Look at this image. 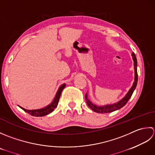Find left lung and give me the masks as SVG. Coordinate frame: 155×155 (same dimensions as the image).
Returning a JSON list of instances; mask_svg holds the SVG:
<instances>
[{
  "label": "left lung",
  "instance_id": "1",
  "mask_svg": "<svg viewBox=\"0 0 155 155\" xmlns=\"http://www.w3.org/2000/svg\"><path fill=\"white\" fill-rule=\"evenodd\" d=\"M132 59H133L134 61V81L133 83V85L131 87V88L129 90L128 92L126 94V95L123 97V98L118 101V102H116L115 104H110V105H105V106H96V104H94L92 102H91L89 100V99L87 98V94L85 96V98H86V103L87 104V106L90 107V108L93 110V111L96 112L97 113H109V112H112L115 111V110H117L120 108H122L123 106H124L126 105V104L128 102V101L129 99L130 98V97L132 96V94H133L134 91L135 90L136 87H137V81H138V74H137V58H136V55L134 54V52L132 53Z\"/></svg>",
  "mask_w": 155,
  "mask_h": 155
}]
</instances>
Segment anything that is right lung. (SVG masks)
Here are the masks:
<instances>
[{
  "label": "right lung",
  "mask_w": 155,
  "mask_h": 155,
  "mask_svg": "<svg viewBox=\"0 0 155 155\" xmlns=\"http://www.w3.org/2000/svg\"><path fill=\"white\" fill-rule=\"evenodd\" d=\"M65 87V84H62L61 86L59 87L58 92L56 93V95L55 96L54 100H53V102L51 104H49V105L47 106L46 107H45V108H41V109L31 110L25 109L19 106H19L22 110H23L25 112H27L28 114H31V116H37V117H39V116H44L45 115L49 114V113L52 112L53 110H54V109L56 108L57 106H58L59 100V97H60V96H61V91L63 90L64 89Z\"/></svg>",
  "instance_id": "1"
}]
</instances>
